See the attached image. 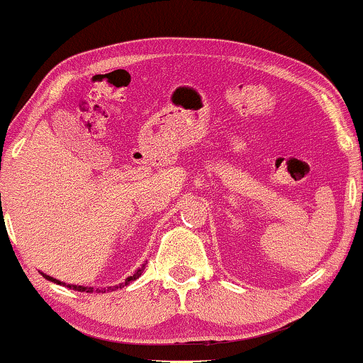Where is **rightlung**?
Returning a JSON list of instances; mask_svg holds the SVG:
<instances>
[{
  "label": "right lung",
  "mask_w": 363,
  "mask_h": 363,
  "mask_svg": "<svg viewBox=\"0 0 363 363\" xmlns=\"http://www.w3.org/2000/svg\"><path fill=\"white\" fill-rule=\"evenodd\" d=\"M144 269H145V264H142L140 267H138V269L133 272L132 276H128L127 279L123 281V283H120V284H116V286H106V288H94V286H79V284H67V283H63V281H60V279H56V278H51V276H48V274H44V272H40V274L44 276V278H46L48 281H52V283H56V284H63V286H67V288H70V290H75V291H85V293H106V291H115V290H118V288H123V286H127V284H130L132 283V281H135V279H138L142 276V272H144Z\"/></svg>",
  "instance_id": "1"
}]
</instances>
